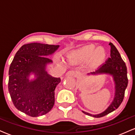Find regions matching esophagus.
I'll return each instance as SVG.
<instances>
[{"label": "esophagus", "instance_id": "obj_1", "mask_svg": "<svg viewBox=\"0 0 135 135\" xmlns=\"http://www.w3.org/2000/svg\"><path fill=\"white\" fill-rule=\"evenodd\" d=\"M66 75L68 76H72V77H77V74L74 70H70L66 73Z\"/></svg>", "mask_w": 135, "mask_h": 135}]
</instances>
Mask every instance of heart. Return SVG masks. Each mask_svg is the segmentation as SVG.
Returning a JSON list of instances; mask_svg holds the SVG:
<instances>
[{"label": "heart", "instance_id": "b5f03b06", "mask_svg": "<svg viewBox=\"0 0 135 135\" xmlns=\"http://www.w3.org/2000/svg\"><path fill=\"white\" fill-rule=\"evenodd\" d=\"M105 56V53L102 48L96 49L94 45H89L71 56V61L73 63L84 62L90 58V65H97L101 62Z\"/></svg>", "mask_w": 135, "mask_h": 135}]
</instances>
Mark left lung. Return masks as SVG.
Segmentation results:
<instances>
[{
	"label": "left lung",
	"mask_w": 135,
	"mask_h": 135,
	"mask_svg": "<svg viewBox=\"0 0 135 135\" xmlns=\"http://www.w3.org/2000/svg\"><path fill=\"white\" fill-rule=\"evenodd\" d=\"M110 53L111 57H109L105 63L102 64V66L99 69V73H106L111 75L115 82V97L113 101L108 108L99 114L92 115L86 112L82 111L84 114L94 118H101L114 111L122 103L124 97V92L128 86V79L127 77V68L124 61L123 60L119 51L113 43L110 42ZM95 74V72L91 73Z\"/></svg>",
	"instance_id": "1"
}]
</instances>
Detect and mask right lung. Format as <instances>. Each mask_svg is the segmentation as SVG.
Returning a JSON list of instances; mask_svg holds the SVG:
<instances>
[{
  "mask_svg": "<svg viewBox=\"0 0 135 135\" xmlns=\"http://www.w3.org/2000/svg\"><path fill=\"white\" fill-rule=\"evenodd\" d=\"M59 45L38 43L24 45L11 63L8 89L14 106L31 117L46 114L55 104V89L61 80L51 77L46 71L47 63L52 62L47 57L58 49ZM31 73L37 79L28 80Z\"/></svg>",
  "mask_w": 135,
  "mask_h": 135,
  "instance_id": "1",
  "label": "right lung"
}]
</instances>
